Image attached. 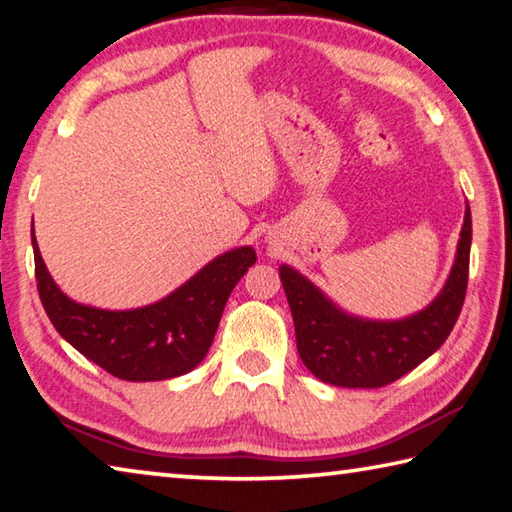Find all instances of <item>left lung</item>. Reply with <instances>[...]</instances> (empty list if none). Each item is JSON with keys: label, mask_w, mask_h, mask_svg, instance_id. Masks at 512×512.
Masks as SVG:
<instances>
[{"label": "left lung", "mask_w": 512, "mask_h": 512, "mask_svg": "<svg viewBox=\"0 0 512 512\" xmlns=\"http://www.w3.org/2000/svg\"><path fill=\"white\" fill-rule=\"evenodd\" d=\"M472 220L466 205L455 263L435 301L397 321L345 312L310 278L281 265V283L294 318L301 361L316 379L339 388H383L435 354L464 307Z\"/></svg>", "instance_id": "obj_1"}]
</instances>
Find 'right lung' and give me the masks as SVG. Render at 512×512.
Instances as JSON below:
<instances>
[{
    "mask_svg": "<svg viewBox=\"0 0 512 512\" xmlns=\"http://www.w3.org/2000/svg\"><path fill=\"white\" fill-rule=\"evenodd\" d=\"M35 278L42 305L66 343L124 381H165L205 359L231 289L256 263L254 247L216 256L160 301L136 310H102L77 303L55 285L35 231Z\"/></svg>",
    "mask_w": 512,
    "mask_h": 512,
    "instance_id": "add662e5",
    "label": "right lung"
}]
</instances>
